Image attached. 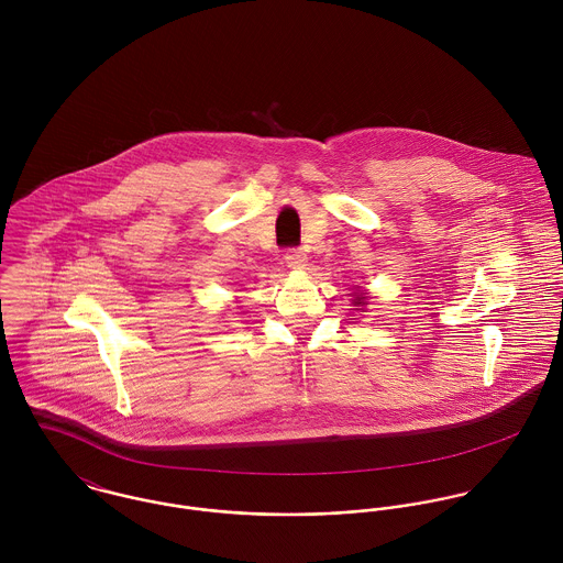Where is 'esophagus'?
I'll list each match as a JSON object with an SVG mask.
<instances>
[{"mask_svg": "<svg viewBox=\"0 0 563 563\" xmlns=\"http://www.w3.org/2000/svg\"><path fill=\"white\" fill-rule=\"evenodd\" d=\"M284 257H286V264L290 268H303L306 262H308V257H306V253L301 249H288Z\"/></svg>", "mask_w": 563, "mask_h": 563, "instance_id": "esophagus-1", "label": "esophagus"}]
</instances>
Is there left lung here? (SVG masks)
<instances>
[{
	"label": "left lung",
	"instance_id": "8db88e82",
	"mask_svg": "<svg viewBox=\"0 0 563 563\" xmlns=\"http://www.w3.org/2000/svg\"><path fill=\"white\" fill-rule=\"evenodd\" d=\"M364 301H366V297H364V295H357V297L353 299V303H357V306H360V303L364 306Z\"/></svg>",
	"mask_w": 563,
	"mask_h": 563
}]
</instances>
